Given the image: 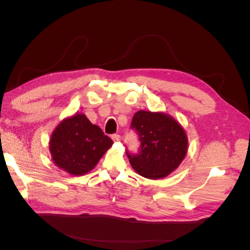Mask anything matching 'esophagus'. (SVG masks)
<instances>
[{"label":"esophagus","instance_id":"esophagus-1","mask_svg":"<svg viewBox=\"0 0 250 250\" xmlns=\"http://www.w3.org/2000/svg\"><path fill=\"white\" fill-rule=\"evenodd\" d=\"M113 142H120L121 141V135L120 134H113L111 137Z\"/></svg>","mask_w":250,"mask_h":250}]
</instances>
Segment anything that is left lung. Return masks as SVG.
Here are the masks:
<instances>
[{
  "instance_id": "1",
  "label": "left lung",
  "mask_w": 250,
  "mask_h": 250,
  "mask_svg": "<svg viewBox=\"0 0 250 250\" xmlns=\"http://www.w3.org/2000/svg\"><path fill=\"white\" fill-rule=\"evenodd\" d=\"M131 127L141 140L139 154L127 153L133 170L149 179L167 177L185 160L188 135L185 128L163 111L139 110L132 118Z\"/></svg>"
}]
</instances>
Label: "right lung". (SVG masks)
I'll return each mask as SVG.
<instances>
[{"instance_id": "right-lung-1", "label": "right lung", "mask_w": 250, "mask_h": 250, "mask_svg": "<svg viewBox=\"0 0 250 250\" xmlns=\"http://www.w3.org/2000/svg\"><path fill=\"white\" fill-rule=\"evenodd\" d=\"M112 144L84 113L76 112L60 121L55 127L49 150L52 162L58 168L73 176H82L96 167Z\"/></svg>"}]
</instances>
